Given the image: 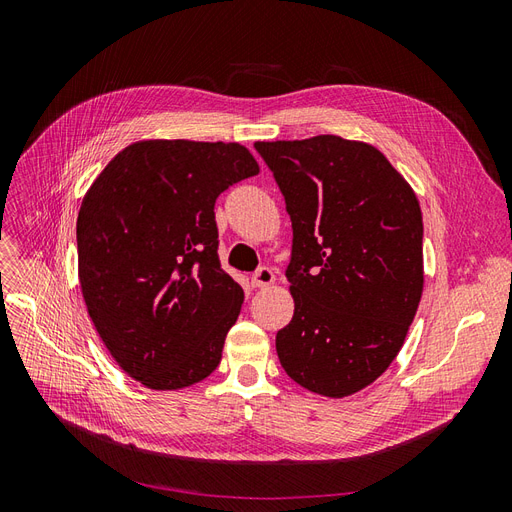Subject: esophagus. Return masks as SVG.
Here are the masks:
<instances>
[{"label":"esophagus","instance_id":"obj_1","mask_svg":"<svg viewBox=\"0 0 512 512\" xmlns=\"http://www.w3.org/2000/svg\"><path fill=\"white\" fill-rule=\"evenodd\" d=\"M275 282V273L269 267H262L252 275V286L254 288H267Z\"/></svg>","mask_w":512,"mask_h":512}]
</instances>
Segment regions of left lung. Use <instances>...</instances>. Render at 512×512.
<instances>
[{"mask_svg":"<svg viewBox=\"0 0 512 512\" xmlns=\"http://www.w3.org/2000/svg\"><path fill=\"white\" fill-rule=\"evenodd\" d=\"M254 147L292 222L294 314L277 331V356L307 391L359 393L395 361L421 303V205L369 143L320 134Z\"/></svg>","mask_w":512,"mask_h":512,"instance_id":"8db88e82","label":"left lung"}]
</instances>
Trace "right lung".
Instances as JSON below:
<instances>
[{"label":"right lung","instance_id":"add662e5","mask_svg":"<svg viewBox=\"0 0 512 512\" xmlns=\"http://www.w3.org/2000/svg\"><path fill=\"white\" fill-rule=\"evenodd\" d=\"M260 173L239 143L149 138L121 149L83 196L79 282L117 365L177 391L220 365L243 290L220 267L215 200Z\"/></svg>","mask_w":512,"mask_h":512}]
</instances>
